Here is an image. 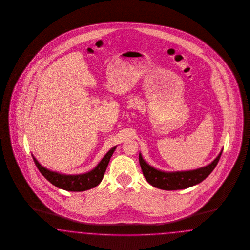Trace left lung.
Wrapping results in <instances>:
<instances>
[{
	"instance_id": "8db88e82",
	"label": "left lung",
	"mask_w": 250,
	"mask_h": 250,
	"mask_svg": "<svg viewBox=\"0 0 250 250\" xmlns=\"http://www.w3.org/2000/svg\"><path fill=\"white\" fill-rule=\"evenodd\" d=\"M221 153L222 150L217 156V158L208 166L190 171L164 172L155 169L144 161L140 153L139 160L142 173L150 185L161 190H181L196 185L205 179H207L209 176L210 173L216 167L218 162L220 160Z\"/></svg>"
}]
</instances>
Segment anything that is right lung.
I'll list each match as a JSON object with an SVG mask.
<instances>
[{
  "mask_svg": "<svg viewBox=\"0 0 250 250\" xmlns=\"http://www.w3.org/2000/svg\"><path fill=\"white\" fill-rule=\"evenodd\" d=\"M115 149L116 147L110 149L94 169L80 175H65L50 171L43 167L34 156H32V158L42 175L56 187L69 191H83L98 186L101 182Z\"/></svg>",
  "mask_w": 250,
  "mask_h": 250,
  "instance_id": "obj_1",
  "label": "right lung"
}]
</instances>
